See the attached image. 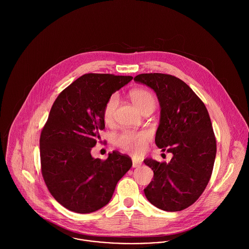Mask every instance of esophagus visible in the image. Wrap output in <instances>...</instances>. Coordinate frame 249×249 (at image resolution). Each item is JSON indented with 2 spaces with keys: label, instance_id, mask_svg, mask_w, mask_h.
I'll list each match as a JSON object with an SVG mask.
<instances>
[{
  "label": "esophagus",
  "instance_id": "esophagus-1",
  "mask_svg": "<svg viewBox=\"0 0 249 249\" xmlns=\"http://www.w3.org/2000/svg\"><path fill=\"white\" fill-rule=\"evenodd\" d=\"M142 165V163L136 159H132V168H138Z\"/></svg>",
  "mask_w": 249,
  "mask_h": 249
}]
</instances>
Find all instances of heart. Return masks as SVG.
I'll return each instance as SVG.
<instances>
[{"mask_svg":"<svg viewBox=\"0 0 249 249\" xmlns=\"http://www.w3.org/2000/svg\"><path fill=\"white\" fill-rule=\"evenodd\" d=\"M130 98L134 106L140 111L147 106H155V100L151 93L146 90L138 89L130 93ZM119 104L118 95H113L109 98L104 109V120L106 123H110L113 119L114 112ZM148 140V135L144 132H134L125 130L116 137V143L123 149L134 153L140 154L144 149L145 143Z\"/></svg>","mask_w":249,"mask_h":249,"instance_id":"heart-1","label":"heart"}]
</instances>
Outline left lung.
Returning <instances> with one entry per match:
<instances>
[{"mask_svg":"<svg viewBox=\"0 0 249 249\" xmlns=\"http://www.w3.org/2000/svg\"><path fill=\"white\" fill-rule=\"evenodd\" d=\"M134 80L156 93L161 110L155 143L173 153L168 164L143 160L153 171V180L143 190L145 197L164 211L184 210L201 196L213 171L216 144L208 111L174 75L141 73Z\"/></svg>","mask_w":249,"mask_h":249,"instance_id":"1","label":"left lung"}]
</instances>
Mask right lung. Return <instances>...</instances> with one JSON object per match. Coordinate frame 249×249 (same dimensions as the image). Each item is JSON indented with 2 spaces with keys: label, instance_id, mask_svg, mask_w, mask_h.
Returning <instances> with one entry per match:
<instances>
[{
  "label": "right lung",
  "instance_id": "add662e5",
  "mask_svg": "<svg viewBox=\"0 0 249 249\" xmlns=\"http://www.w3.org/2000/svg\"><path fill=\"white\" fill-rule=\"evenodd\" d=\"M129 75L86 73L53 103L40 136L42 176L57 202L79 213L95 212L110 201L118 181L131 168L128 156L113 151L102 161L91 155L105 129L104 109Z\"/></svg>",
  "mask_w": 249,
  "mask_h": 249
}]
</instances>
